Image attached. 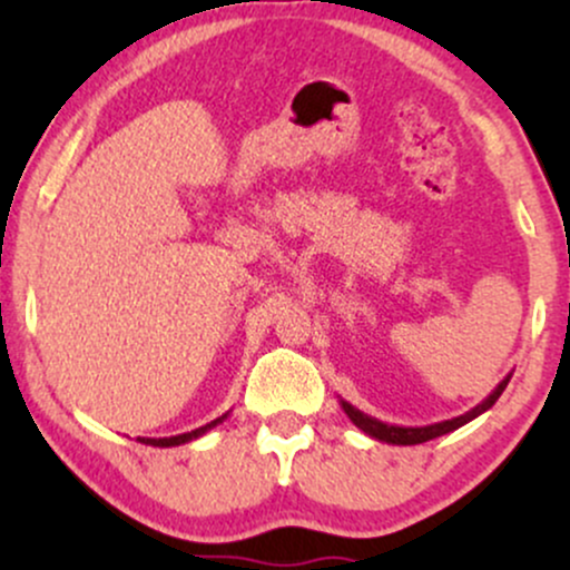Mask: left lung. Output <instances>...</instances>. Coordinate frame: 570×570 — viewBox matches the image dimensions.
Wrapping results in <instances>:
<instances>
[{
	"instance_id": "8db88e82",
	"label": "left lung",
	"mask_w": 570,
	"mask_h": 570,
	"mask_svg": "<svg viewBox=\"0 0 570 570\" xmlns=\"http://www.w3.org/2000/svg\"><path fill=\"white\" fill-rule=\"evenodd\" d=\"M509 377H512V375L503 377V381H501L499 385H495V389L490 391V394H488L485 399H482V402L476 404V407H472L469 412H463V415H458V417H450V421L431 423V426H394V423H383V421H377V417L367 415V412L356 410L351 402H345V399H340V404H343L345 415L351 417L353 426L362 429L364 434L372 436V440L385 442V444H421V442L436 440V436L450 434V431L466 426V423L474 421L476 415H482V412H488L490 407H493L495 402H499V396L503 394V389H507Z\"/></svg>"
}]
</instances>
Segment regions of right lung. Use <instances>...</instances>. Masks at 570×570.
Segmentation results:
<instances>
[{"label":"right lung","instance_id":"1","mask_svg":"<svg viewBox=\"0 0 570 570\" xmlns=\"http://www.w3.org/2000/svg\"><path fill=\"white\" fill-rule=\"evenodd\" d=\"M227 415H230V412H225V415L217 417V421L206 423V426H200V429H195V431H187V434L163 436V440H149V436H139V442H141V444H153V448H176V444H185V442H193V440H198V436L206 434V431H212L214 426H219V423L225 421Z\"/></svg>","mask_w":570,"mask_h":570}]
</instances>
